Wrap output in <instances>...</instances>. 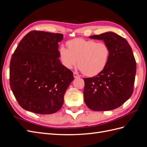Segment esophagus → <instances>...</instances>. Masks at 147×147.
Returning <instances> with one entry per match:
<instances>
[{"label":"esophagus","mask_w":147,"mask_h":147,"mask_svg":"<svg viewBox=\"0 0 147 147\" xmlns=\"http://www.w3.org/2000/svg\"><path fill=\"white\" fill-rule=\"evenodd\" d=\"M74 78H80V75H79L78 74L75 73V72H74Z\"/></svg>","instance_id":"obj_1"}]
</instances>
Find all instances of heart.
<instances>
[{
	"label": "heart",
	"mask_w": 147,
	"mask_h": 147,
	"mask_svg": "<svg viewBox=\"0 0 147 147\" xmlns=\"http://www.w3.org/2000/svg\"><path fill=\"white\" fill-rule=\"evenodd\" d=\"M62 46L59 55L62 63L67 69L77 64L82 72L88 76H94L103 70L109 60L110 48L104 42L93 40L75 38Z\"/></svg>",
	"instance_id": "obj_1"
}]
</instances>
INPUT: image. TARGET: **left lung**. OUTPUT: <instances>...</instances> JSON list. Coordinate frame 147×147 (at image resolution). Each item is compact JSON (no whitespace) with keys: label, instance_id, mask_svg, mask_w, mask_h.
I'll return each instance as SVG.
<instances>
[{"label":"left lung","instance_id":"1","mask_svg":"<svg viewBox=\"0 0 147 147\" xmlns=\"http://www.w3.org/2000/svg\"><path fill=\"white\" fill-rule=\"evenodd\" d=\"M102 40L110 48L105 68L96 76L84 78V100L94 111L117 109L129 99L133 92L136 62L126 40L112 32L90 36Z\"/></svg>","mask_w":147,"mask_h":147}]
</instances>
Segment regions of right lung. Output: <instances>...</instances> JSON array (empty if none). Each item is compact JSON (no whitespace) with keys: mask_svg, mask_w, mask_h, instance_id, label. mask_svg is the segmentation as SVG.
Masks as SVG:
<instances>
[{"mask_svg":"<svg viewBox=\"0 0 147 147\" xmlns=\"http://www.w3.org/2000/svg\"><path fill=\"white\" fill-rule=\"evenodd\" d=\"M63 34L32 30L22 38L10 64V85L22 108L38 114L59 110L74 80L61 63L58 50Z\"/></svg>","mask_w":147,"mask_h":147,"instance_id":"add662e5","label":"right lung"}]
</instances>
